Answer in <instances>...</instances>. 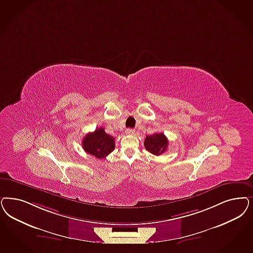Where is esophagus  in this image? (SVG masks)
Instances as JSON below:
<instances>
[{"instance_id": "obj_1", "label": "esophagus", "mask_w": 253, "mask_h": 253, "mask_svg": "<svg viewBox=\"0 0 253 253\" xmlns=\"http://www.w3.org/2000/svg\"><path fill=\"white\" fill-rule=\"evenodd\" d=\"M126 134H128V135H131V134H133L134 133V130L133 129H131V128H129V129H127L126 131Z\"/></svg>"}]
</instances>
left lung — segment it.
Wrapping results in <instances>:
<instances>
[{
    "label": "left lung",
    "instance_id": "8db88e82",
    "mask_svg": "<svg viewBox=\"0 0 253 253\" xmlns=\"http://www.w3.org/2000/svg\"><path fill=\"white\" fill-rule=\"evenodd\" d=\"M144 146L150 153L159 156V155L163 154L167 149L168 140L163 132H161V133L155 132L153 134L146 136Z\"/></svg>",
    "mask_w": 253,
    "mask_h": 253
}]
</instances>
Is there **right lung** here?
<instances>
[{
  "instance_id": "add662e5",
  "label": "right lung",
  "mask_w": 253,
  "mask_h": 253,
  "mask_svg": "<svg viewBox=\"0 0 253 253\" xmlns=\"http://www.w3.org/2000/svg\"><path fill=\"white\" fill-rule=\"evenodd\" d=\"M84 150L98 159L105 158L115 148V138L107 134L104 128H97L93 132H88L82 140Z\"/></svg>"
}]
</instances>
